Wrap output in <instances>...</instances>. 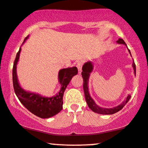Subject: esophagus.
Wrapping results in <instances>:
<instances>
[{"mask_svg": "<svg viewBox=\"0 0 148 148\" xmlns=\"http://www.w3.org/2000/svg\"><path fill=\"white\" fill-rule=\"evenodd\" d=\"M83 64H84V62L82 61H79L78 62V63H77V68H78V74H80L81 72H82V66Z\"/></svg>", "mask_w": 148, "mask_h": 148, "instance_id": "1", "label": "esophagus"}]
</instances>
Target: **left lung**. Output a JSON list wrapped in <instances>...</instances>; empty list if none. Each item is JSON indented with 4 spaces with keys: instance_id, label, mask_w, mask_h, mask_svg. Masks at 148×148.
<instances>
[{
    "instance_id": "1",
    "label": "left lung",
    "mask_w": 148,
    "mask_h": 148,
    "mask_svg": "<svg viewBox=\"0 0 148 148\" xmlns=\"http://www.w3.org/2000/svg\"><path fill=\"white\" fill-rule=\"evenodd\" d=\"M116 43H119V44H123L127 46L125 42L123 39H120V38L118 40L116 41ZM127 49L129 51V53H130L131 56H132L130 50L128 48ZM132 66L134 70L135 76H136V64H135L134 60V62H133ZM93 68H94V66H93L92 62H91L90 61L86 62V63H85L82 66V76L83 78V81H84V83H83V88H84V97H85V99H86L87 105H88V107L90 108L93 112H95V113L101 114V115H113V114L119 111L120 110H121L123 109V107L127 103V102L130 101L131 98V95H128V96L126 98V99L124 100V101H123L119 105L116 106V107H115L113 108H103V107H99V105L96 104L94 100L92 99V98L90 97V93H89V90H88L89 77H90V73L92 72Z\"/></svg>"
}]
</instances>
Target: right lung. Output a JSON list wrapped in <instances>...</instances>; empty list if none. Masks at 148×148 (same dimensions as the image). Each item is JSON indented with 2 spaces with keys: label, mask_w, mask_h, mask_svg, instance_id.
Segmentation results:
<instances>
[{
  "label": "right lung",
  "mask_w": 148,
  "mask_h": 148,
  "mask_svg": "<svg viewBox=\"0 0 148 148\" xmlns=\"http://www.w3.org/2000/svg\"><path fill=\"white\" fill-rule=\"evenodd\" d=\"M28 37L29 36L25 37L23 44L25 42ZM21 51V47H20L18 53H16L12 68V82L16 97L26 109L39 117L47 119L57 115L63 108L62 105L64 91L72 77L78 74V69L74 66L72 68H63L60 70L58 73V81L61 85L60 91L53 97H43L42 95L37 93L29 92L24 90L18 83L16 74V65L19 60Z\"/></svg>",
  "instance_id": "1"
}]
</instances>
